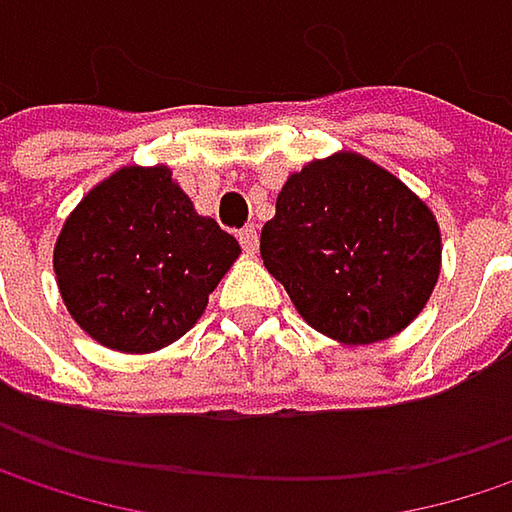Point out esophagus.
<instances>
[{"label":"esophagus","instance_id":"1","mask_svg":"<svg viewBox=\"0 0 512 512\" xmlns=\"http://www.w3.org/2000/svg\"><path fill=\"white\" fill-rule=\"evenodd\" d=\"M237 237H240V246H243V252H246V255H257V243H260V240H257L255 225H246Z\"/></svg>","mask_w":512,"mask_h":512}]
</instances>
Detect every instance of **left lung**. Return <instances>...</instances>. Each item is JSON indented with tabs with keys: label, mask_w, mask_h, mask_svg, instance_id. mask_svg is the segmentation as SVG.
I'll list each match as a JSON object with an SVG mask.
<instances>
[{
	"label": "left lung",
	"mask_w": 512,
	"mask_h": 512,
	"mask_svg": "<svg viewBox=\"0 0 512 512\" xmlns=\"http://www.w3.org/2000/svg\"><path fill=\"white\" fill-rule=\"evenodd\" d=\"M260 257L308 326L341 344H376L427 305L442 234L403 180L341 151L287 177Z\"/></svg>",
	"instance_id": "8db88e82"
}]
</instances>
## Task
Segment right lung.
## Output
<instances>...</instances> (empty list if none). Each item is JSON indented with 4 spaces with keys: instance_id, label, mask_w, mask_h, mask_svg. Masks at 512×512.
<instances>
[{
    "instance_id": "add662e5",
    "label": "right lung",
    "mask_w": 512,
    "mask_h": 512,
    "mask_svg": "<svg viewBox=\"0 0 512 512\" xmlns=\"http://www.w3.org/2000/svg\"><path fill=\"white\" fill-rule=\"evenodd\" d=\"M240 243L198 216L171 168L127 165L67 216L52 269L70 317L103 347L154 353L186 335Z\"/></svg>"
}]
</instances>
